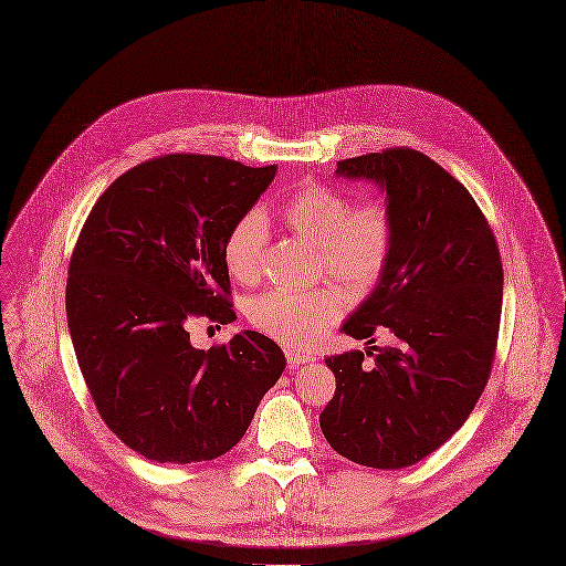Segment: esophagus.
<instances>
[{"mask_svg": "<svg viewBox=\"0 0 566 566\" xmlns=\"http://www.w3.org/2000/svg\"><path fill=\"white\" fill-rule=\"evenodd\" d=\"M313 357L311 355H306V353H300V350H291V348H286V361H289V366H300V364H306V361H311Z\"/></svg>", "mask_w": 566, "mask_h": 566, "instance_id": "34e87169", "label": "esophagus"}]
</instances>
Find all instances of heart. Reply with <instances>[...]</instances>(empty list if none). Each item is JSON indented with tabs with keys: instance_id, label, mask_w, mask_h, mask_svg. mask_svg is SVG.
Instances as JSON below:
<instances>
[{
	"instance_id": "obj_1",
	"label": "heart",
	"mask_w": 566,
	"mask_h": 566,
	"mask_svg": "<svg viewBox=\"0 0 566 566\" xmlns=\"http://www.w3.org/2000/svg\"><path fill=\"white\" fill-rule=\"evenodd\" d=\"M284 224L319 251V273L342 282L353 293L378 284L391 258L396 224L382 202L353 200L339 188L308 181L280 209ZM269 247V222L251 209L229 229L222 247L224 264L244 284L260 280ZM344 293L335 286L269 289L251 300L249 317L269 337L293 346H311L344 313Z\"/></svg>"
}]
</instances>
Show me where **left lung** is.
Wrapping results in <instances>:
<instances>
[{"label":"left lung","mask_w":566,"mask_h":566,"mask_svg":"<svg viewBox=\"0 0 566 566\" xmlns=\"http://www.w3.org/2000/svg\"><path fill=\"white\" fill-rule=\"evenodd\" d=\"M335 172L380 184L396 224L378 286L342 331L368 344L387 331L396 344L326 357L335 396L319 427L350 462L405 469L442 447L486 387L502 260L471 193L424 153L387 148L342 159ZM364 354L374 359L366 363Z\"/></svg>","instance_id":"8db88e82"}]
</instances>
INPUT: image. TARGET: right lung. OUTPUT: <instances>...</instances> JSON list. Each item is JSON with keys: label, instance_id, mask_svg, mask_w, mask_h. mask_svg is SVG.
I'll use <instances>...</instances> for the list:
<instances>
[{"label": "right lung", "instance_id": "obj_1", "mask_svg": "<svg viewBox=\"0 0 566 566\" xmlns=\"http://www.w3.org/2000/svg\"><path fill=\"white\" fill-rule=\"evenodd\" d=\"M275 166L170 153L119 175L71 255L66 315L77 364L106 427L153 462L224 455L286 366L258 331L196 348L186 324L235 319L222 247Z\"/></svg>", "mask_w": 566, "mask_h": 566}]
</instances>
